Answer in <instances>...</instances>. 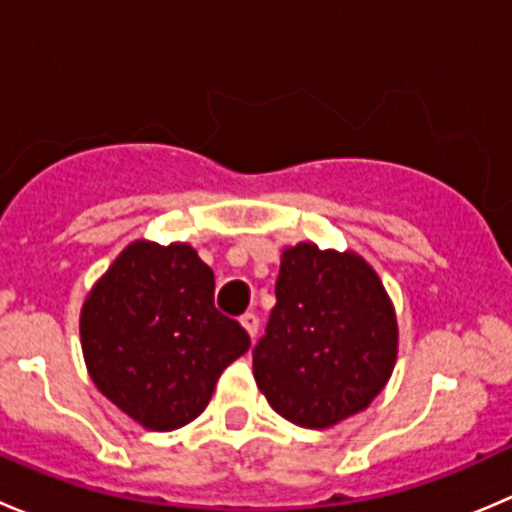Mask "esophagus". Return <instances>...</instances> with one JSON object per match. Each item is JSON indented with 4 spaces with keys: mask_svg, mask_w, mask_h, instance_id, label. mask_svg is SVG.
<instances>
[{
    "mask_svg": "<svg viewBox=\"0 0 512 512\" xmlns=\"http://www.w3.org/2000/svg\"><path fill=\"white\" fill-rule=\"evenodd\" d=\"M240 324L245 327V332L250 334V339L257 337V329H260V319H257L255 312H247L240 317Z\"/></svg>",
    "mask_w": 512,
    "mask_h": 512,
    "instance_id": "34e87169",
    "label": "esophagus"
}]
</instances>
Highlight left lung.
I'll list each match as a JSON object with an SVG mask.
<instances>
[{"label":"left lung","instance_id":"1","mask_svg":"<svg viewBox=\"0 0 512 512\" xmlns=\"http://www.w3.org/2000/svg\"><path fill=\"white\" fill-rule=\"evenodd\" d=\"M277 304L252 352L267 404L302 428H332L364 411L396 366V309L354 250L285 247Z\"/></svg>","mask_w":512,"mask_h":512}]
</instances>
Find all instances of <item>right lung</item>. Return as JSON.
Here are the masks:
<instances>
[{
	"instance_id": "1",
	"label": "right lung",
	"mask_w": 512,
	"mask_h": 512,
	"mask_svg": "<svg viewBox=\"0 0 512 512\" xmlns=\"http://www.w3.org/2000/svg\"><path fill=\"white\" fill-rule=\"evenodd\" d=\"M215 275L185 242L133 240L86 294L81 349L96 389L148 431L198 418L250 337L213 304Z\"/></svg>"
}]
</instances>
